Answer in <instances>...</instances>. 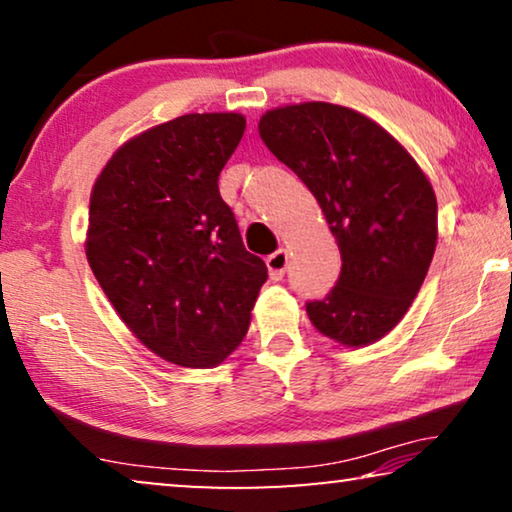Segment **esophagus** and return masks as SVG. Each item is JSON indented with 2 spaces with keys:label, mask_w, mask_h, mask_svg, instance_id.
Here are the masks:
<instances>
[{
  "label": "esophagus",
  "mask_w": 512,
  "mask_h": 512,
  "mask_svg": "<svg viewBox=\"0 0 512 512\" xmlns=\"http://www.w3.org/2000/svg\"><path fill=\"white\" fill-rule=\"evenodd\" d=\"M265 263H268L270 279H275V282H279V279L284 277L286 265H289V251H286V249H277L275 254H270L268 258H265Z\"/></svg>",
  "instance_id": "34e87169"
}]
</instances>
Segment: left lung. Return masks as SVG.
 Segmentation results:
<instances>
[{
	"label": "left lung",
	"mask_w": 512,
	"mask_h": 512,
	"mask_svg": "<svg viewBox=\"0 0 512 512\" xmlns=\"http://www.w3.org/2000/svg\"><path fill=\"white\" fill-rule=\"evenodd\" d=\"M258 135L310 188L340 249L338 284L307 303V317L340 345H373L405 317L429 272L438 240L431 181L382 125L340 104L270 109Z\"/></svg>",
	"instance_id": "left-lung-1"
}]
</instances>
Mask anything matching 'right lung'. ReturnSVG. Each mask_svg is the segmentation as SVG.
Listing matches in <instances>:
<instances>
[{"mask_svg": "<svg viewBox=\"0 0 512 512\" xmlns=\"http://www.w3.org/2000/svg\"><path fill=\"white\" fill-rule=\"evenodd\" d=\"M244 128L235 111L160 123L118 146L90 193V270L135 338L174 366L228 359L268 279L219 193Z\"/></svg>", "mask_w": 512, "mask_h": 512, "instance_id": "add662e5", "label": "right lung"}]
</instances>
